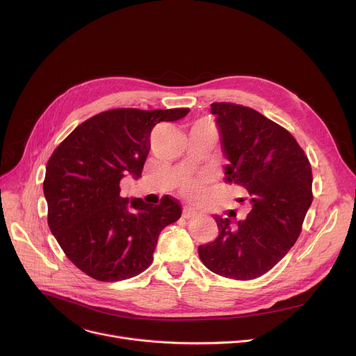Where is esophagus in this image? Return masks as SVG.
<instances>
[{"instance_id": "esophagus-1", "label": "esophagus", "mask_w": 356, "mask_h": 356, "mask_svg": "<svg viewBox=\"0 0 356 356\" xmlns=\"http://www.w3.org/2000/svg\"><path fill=\"white\" fill-rule=\"evenodd\" d=\"M195 216H197V213H195L194 210H191V209H188V207H184V210H183V218L190 220V218H194Z\"/></svg>"}]
</instances>
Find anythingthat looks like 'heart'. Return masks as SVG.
Listing matches in <instances>:
<instances>
[{
    "label": "heart",
    "mask_w": 356,
    "mask_h": 356,
    "mask_svg": "<svg viewBox=\"0 0 356 356\" xmlns=\"http://www.w3.org/2000/svg\"><path fill=\"white\" fill-rule=\"evenodd\" d=\"M202 181H204V179H198V180H190L186 186V191L188 194H193V195H198L201 191H202Z\"/></svg>",
    "instance_id": "1"
}]
</instances>
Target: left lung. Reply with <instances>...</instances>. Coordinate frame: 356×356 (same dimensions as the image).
I'll list each match as a JSON object with an SVG mask.
<instances>
[{
    "instance_id": "obj_1",
    "label": "left lung",
    "mask_w": 356,
    "mask_h": 356,
    "mask_svg": "<svg viewBox=\"0 0 356 356\" xmlns=\"http://www.w3.org/2000/svg\"><path fill=\"white\" fill-rule=\"evenodd\" d=\"M211 113L229 161L227 181L248 191L252 210L239 221L216 216L220 234L198 246V255L220 276L252 280L280 262L300 236L313 201L312 165L286 128L253 108L213 103Z\"/></svg>"
}]
</instances>
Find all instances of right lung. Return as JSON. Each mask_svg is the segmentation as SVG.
Wrapping results in <instances>:
<instances>
[{
  "mask_svg": "<svg viewBox=\"0 0 356 356\" xmlns=\"http://www.w3.org/2000/svg\"><path fill=\"white\" fill-rule=\"evenodd\" d=\"M188 108H115L80 124L47 161L43 193L47 224L66 257L87 276L120 282L146 270L161 231L176 222L181 206L120 195V181L139 177L150 149V132L177 121Z\"/></svg>",
  "mask_w": 356,
  "mask_h": 356,
  "instance_id": "add662e5",
  "label": "right lung"
}]
</instances>
